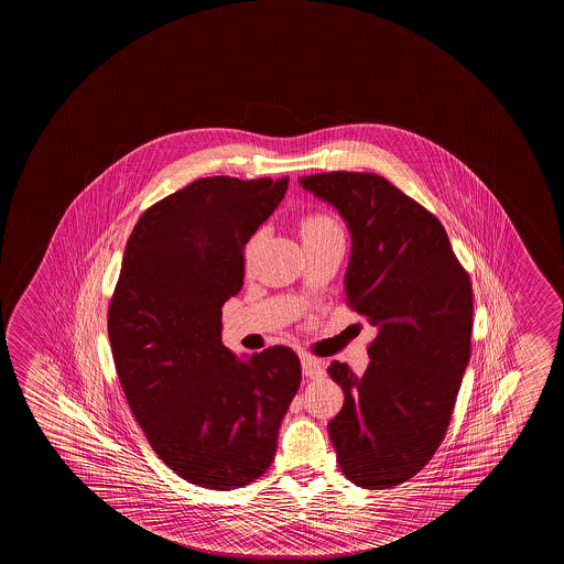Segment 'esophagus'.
I'll list each match as a JSON object with an SVG mask.
<instances>
[{
  "instance_id": "34e87169",
  "label": "esophagus",
  "mask_w": 564,
  "mask_h": 564,
  "mask_svg": "<svg viewBox=\"0 0 564 564\" xmlns=\"http://www.w3.org/2000/svg\"><path fill=\"white\" fill-rule=\"evenodd\" d=\"M301 366H303V376L308 379L321 378L324 373L323 364L313 358V356H303L301 358Z\"/></svg>"
}]
</instances>
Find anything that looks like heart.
Segmentation results:
<instances>
[{
  "label": "heart",
  "instance_id": "obj_1",
  "mask_svg": "<svg viewBox=\"0 0 564 564\" xmlns=\"http://www.w3.org/2000/svg\"><path fill=\"white\" fill-rule=\"evenodd\" d=\"M334 234H341L340 226L334 223L333 218L326 216V214H306L305 218L301 220V236H303L305 243L323 240V238H328V236H334ZM258 240L259 236H253V238L246 243V250H243V263H246V265H250L251 259H253V251H256Z\"/></svg>",
  "mask_w": 564,
  "mask_h": 564
}]
</instances>
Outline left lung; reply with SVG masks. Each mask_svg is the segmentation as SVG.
<instances>
[{
  "instance_id": "1",
  "label": "left lung",
  "mask_w": 564,
  "mask_h": 564,
  "mask_svg": "<svg viewBox=\"0 0 564 564\" xmlns=\"http://www.w3.org/2000/svg\"><path fill=\"white\" fill-rule=\"evenodd\" d=\"M299 183L348 226L346 299L378 328L364 376L328 368L344 391L328 434L348 480L393 488L423 470L451 423L470 360V278L443 224L388 178L334 171Z\"/></svg>"
}]
</instances>
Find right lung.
<instances>
[{
    "instance_id": "add662e5",
    "label": "right lung",
    "mask_w": 564,
    "mask_h": 564,
    "mask_svg": "<svg viewBox=\"0 0 564 564\" xmlns=\"http://www.w3.org/2000/svg\"><path fill=\"white\" fill-rule=\"evenodd\" d=\"M286 183L198 178L141 214L121 259L108 311L121 388L159 458L203 488H241L268 470L301 386L291 348L238 360L223 344L243 248Z\"/></svg>"
}]
</instances>
